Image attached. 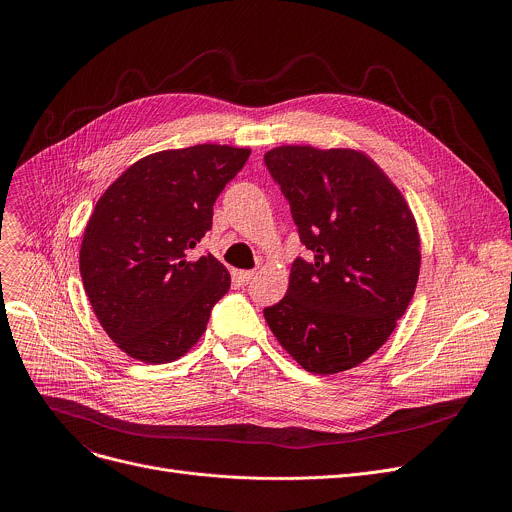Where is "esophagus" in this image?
Segmentation results:
<instances>
[{
    "label": "esophagus",
    "instance_id": "1",
    "mask_svg": "<svg viewBox=\"0 0 512 512\" xmlns=\"http://www.w3.org/2000/svg\"><path fill=\"white\" fill-rule=\"evenodd\" d=\"M253 275H255V271H237V279H239V283L241 285H245V283H249L251 279H253Z\"/></svg>",
    "mask_w": 512,
    "mask_h": 512
}]
</instances>
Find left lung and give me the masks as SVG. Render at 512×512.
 Here are the masks:
<instances>
[{
	"label": "left lung",
	"mask_w": 512,
	"mask_h": 512,
	"mask_svg": "<svg viewBox=\"0 0 512 512\" xmlns=\"http://www.w3.org/2000/svg\"><path fill=\"white\" fill-rule=\"evenodd\" d=\"M265 166L312 257L294 261L285 298L263 316L306 371H348L387 342L413 298L415 218L362 152L281 145L265 154Z\"/></svg>",
	"instance_id": "8db88e82"
}]
</instances>
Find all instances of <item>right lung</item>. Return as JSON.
I'll return each mask as SVG.
<instances>
[{
  "mask_svg": "<svg viewBox=\"0 0 512 512\" xmlns=\"http://www.w3.org/2000/svg\"><path fill=\"white\" fill-rule=\"evenodd\" d=\"M247 148L202 143L129 166L99 198L81 245V277L97 320L131 358L164 364L204 334L229 287L210 253L192 259L212 206Z\"/></svg>",
  "mask_w": 512,
  "mask_h": 512,
  "instance_id": "1",
  "label": "right lung"
}]
</instances>
